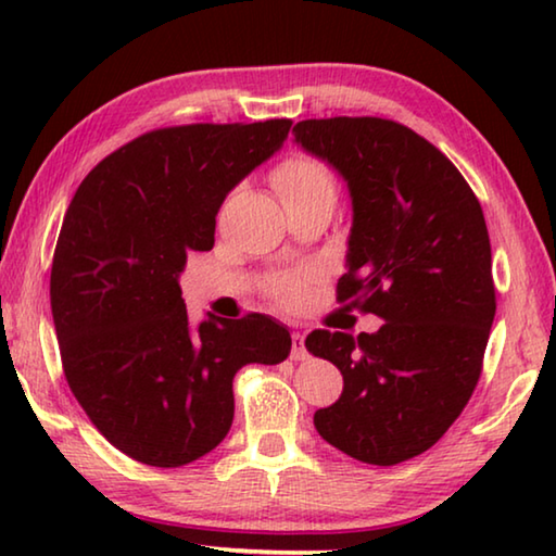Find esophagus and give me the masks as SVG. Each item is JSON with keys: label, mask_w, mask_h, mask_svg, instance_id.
Here are the masks:
<instances>
[{"label": "esophagus", "mask_w": 556, "mask_h": 556, "mask_svg": "<svg viewBox=\"0 0 556 556\" xmlns=\"http://www.w3.org/2000/svg\"><path fill=\"white\" fill-rule=\"evenodd\" d=\"M306 345H304V336L301 333H291V361H306Z\"/></svg>", "instance_id": "34e87169"}]
</instances>
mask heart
Here are the masks:
<instances>
[{
  "mask_svg": "<svg viewBox=\"0 0 556 556\" xmlns=\"http://www.w3.org/2000/svg\"><path fill=\"white\" fill-rule=\"evenodd\" d=\"M281 203L291 201H336V176L324 159L314 154H294L271 172Z\"/></svg>",
  "mask_w": 556,
  "mask_h": 556,
  "instance_id": "obj_1",
  "label": "heart"
}]
</instances>
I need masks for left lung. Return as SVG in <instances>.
Segmentation results:
<instances>
[{"label": "left lung", "instance_id": "left-lung-1", "mask_svg": "<svg viewBox=\"0 0 556 556\" xmlns=\"http://www.w3.org/2000/svg\"><path fill=\"white\" fill-rule=\"evenodd\" d=\"M291 135L353 199L336 299L384 321L375 333L306 336V351L343 375L316 431L363 464H402L446 434L481 378L495 318L483 208L458 168L394 119H301Z\"/></svg>", "mask_w": 556, "mask_h": 556}]
</instances>
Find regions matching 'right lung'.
<instances>
[{
	"mask_svg": "<svg viewBox=\"0 0 556 556\" xmlns=\"http://www.w3.org/2000/svg\"><path fill=\"white\" fill-rule=\"evenodd\" d=\"M291 119L162 127L83 178L51 267V314L68 388L122 454L178 468L232 425L242 365L287 361L291 336L265 314L188 324L178 275L213 248L235 186L277 152Z\"/></svg>",
	"mask_w": 556,
	"mask_h": 556,
	"instance_id": "add662e5",
	"label": "right lung"
}]
</instances>
